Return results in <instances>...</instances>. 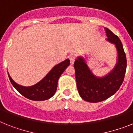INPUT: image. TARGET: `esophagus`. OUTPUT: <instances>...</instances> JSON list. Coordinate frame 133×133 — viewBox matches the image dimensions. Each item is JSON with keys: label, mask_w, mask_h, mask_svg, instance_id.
<instances>
[{"label": "esophagus", "mask_w": 133, "mask_h": 133, "mask_svg": "<svg viewBox=\"0 0 133 133\" xmlns=\"http://www.w3.org/2000/svg\"><path fill=\"white\" fill-rule=\"evenodd\" d=\"M69 60H70V63H71V64L72 65V64H73V63H74L75 60V56H70V58H69Z\"/></svg>", "instance_id": "obj_1"}]
</instances>
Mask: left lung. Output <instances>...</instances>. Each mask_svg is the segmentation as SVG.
<instances>
[{
    "label": "left lung",
    "instance_id": "left-lung-1",
    "mask_svg": "<svg viewBox=\"0 0 133 133\" xmlns=\"http://www.w3.org/2000/svg\"><path fill=\"white\" fill-rule=\"evenodd\" d=\"M105 29L107 41L115 44L118 51V62L112 71L105 76L98 77L89 69L83 57H77L74 62L79 94L82 99L90 103L103 101L114 95L122 84L127 69V58L121 41L110 30Z\"/></svg>",
    "mask_w": 133,
    "mask_h": 133
}]
</instances>
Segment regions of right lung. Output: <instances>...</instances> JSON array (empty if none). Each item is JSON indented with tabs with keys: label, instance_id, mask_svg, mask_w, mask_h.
Instances as JSON below:
<instances>
[{
	"label": "right lung",
	"instance_id": "right-lung-1",
	"mask_svg": "<svg viewBox=\"0 0 133 133\" xmlns=\"http://www.w3.org/2000/svg\"><path fill=\"white\" fill-rule=\"evenodd\" d=\"M70 64V61L66 59L58 64L54 66L44 78L32 86H22L15 83L9 75L10 82L22 95L32 101H45L54 95L58 86V81L60 75Z\"/></svg>",
	"mask_w": 133,
	"mask_h": 133
}]
</instances>
